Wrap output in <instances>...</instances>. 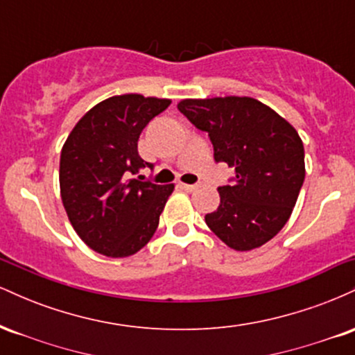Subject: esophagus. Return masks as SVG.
<instances>
[{"label":"esophagus","instance_id":"esophagus-1","mask_svg":"<svg viewBox=\"0 0 355 355\" xmlns=\"http://www.w3.org/2000/svg\"><path fill=\"white\" fill-rule=\"evenodd\" d=\"M178 187L187 191H193L195 189H197V185H189V183H178Z\"/></svg>","mask_w":355,"mask_h":355}]
</instances>
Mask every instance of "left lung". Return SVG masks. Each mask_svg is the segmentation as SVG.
<instances>
[{
	"instance_id": "8db88e82",
	"label": "left lung",
	"mask_w": 355,
	"mask_h": 355,
	"mask_svg": "<svg viewBox=\"0 0 355 355\" xmlns=\"http://www.w3.org/2000/svg\"><path fill=\"white\" fill-rule=\"evenodd\" d=\"M177 107L209 133L215 160L235 170L234 183L218 187V209L205 215L209 229L237 252L262 247L291 218L304 183L297 130L250 96L185 98Z\"/></svg>"
}]
</instances>
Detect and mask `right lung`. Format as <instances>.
Returning <instances> with one entry per match:
<instances>
[{
    "mask_svg": "<svg viewBox=\"0 0 355 355\" xmlns=\"http://www.w3.org/2000/svg\"><path fill=\"white\" fill-rule=\"evenodd\" d=\"M172 100L116 95L89 108L61 148L60 193L68 220L92 250L123 259L141 250L157 230L175 189L137 180L148 165L138 138Z\"/></svg>",
    "mask_w": 355,
    "mask_h": 355,
    "instance_id": "right-lung-1",
    "label": "right lung"
}]
</instances>
